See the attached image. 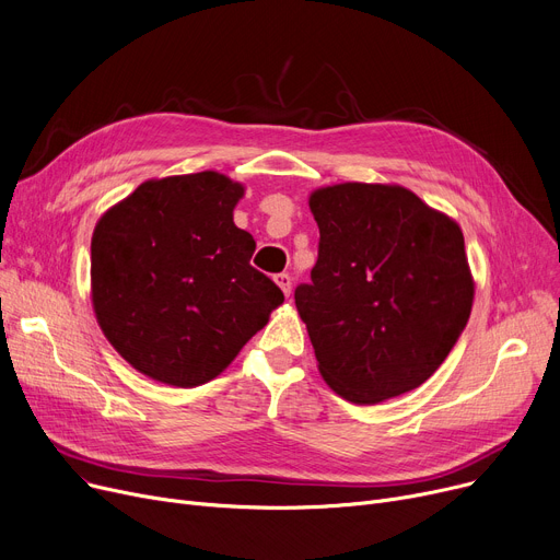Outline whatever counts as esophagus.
Listing matches in <instances>:
<instances>
[{
    "label": "esophagus",
    "instance_id": "obj_1",
    "mask_svg": "<svg viewBox=\"0 0 560 560\" xmlns=\"http://www.w3.org/2000/svg\"><path fill=\"white\" fill-rule=\"evenodd\" d=\"M275 281H277V285L283 290V295L288 298V295H290V290H292V279H290V275L281 272V275H277V277H275Z\"/></svg>",
    "mask_w": 560,
    "mask_h": 560
}]
</instances>
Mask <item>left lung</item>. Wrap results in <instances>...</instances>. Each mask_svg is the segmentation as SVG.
Wrapping results in <instances>:
<instances>
[{
    "label": "left lung",
    "mask_w": 560,
    "mask_h": 560,
    "mask_svg": "<svg viewBox=\"0 0 560 560\" xmlns=\"http://www.w3.org/2000/svg\"><path fill=\"white\" fill-rule=\"evenodd\" d=\"M308 206L319 252L295 306L322 378L351 404L422 386L475 302L458 222L397 184L325 186Z\"/></svg>",
    "instance_id": "8db88e82"
}]
</instances>
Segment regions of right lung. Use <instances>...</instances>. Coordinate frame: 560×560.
Wrapping results in <instances>:
<instances>
[{
    "mask_svg": "<svg viewBox=\"0 0 560 560\" xmlns=\"http://www.w3.org/2000/svg\"><path fill=\"white\" fill-rule=\"evenodd\" d=\"M245 186L215 170L140 184L97 220L91 298L106 340L131 368L176 388L224 372L268 325L283 292L235 226Z\"/></svg>",
    "mask_w": 560,
    "mask_h": 560,
    "instance_id": "obj_1",
    "label": "right lung"
}]
</instances>
